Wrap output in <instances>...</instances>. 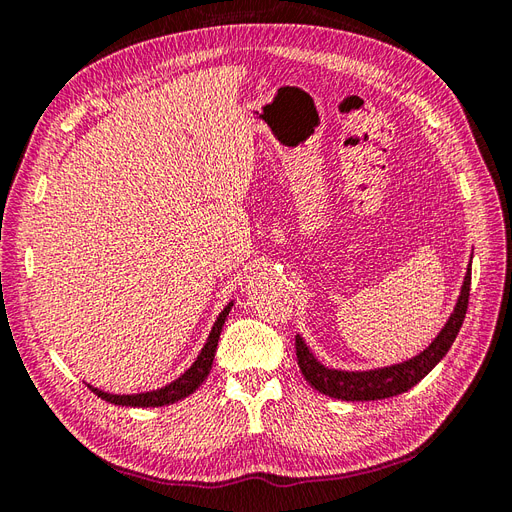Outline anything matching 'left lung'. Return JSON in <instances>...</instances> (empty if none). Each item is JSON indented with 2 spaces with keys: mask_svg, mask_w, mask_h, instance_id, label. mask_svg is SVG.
Listing matches in <instances>:
<instances>
[{
  "mask_svg": "<svg viewBox=\"0 0 512 512\" xmlns=\"http://www.w3.org/2000/svg\"><path fill=\"white\" fill-rule=\"evenodd\" d=\"M470 280H472V269L468 265L466 277H463V284H461V292L453 307V314L448 316L436 339H433L423 352L412 356V359L395 363V365H386V367L363 369V371L333 369L320 363L318 356L312 352V348L305 344V339L297 335V359H299L301 374L322 395L344 399V401H376V399H386V397L406 393L414 384L421 382L429 371L444 359L446 352L451 350L463 324V318H466V312H468Z\"/></svg>",
  "mask_w": 512,
  "mask_h": 512,
  "instance_id": "obj_1",
  "label": "left lung"
}]
</instances>
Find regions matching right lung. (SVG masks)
I'll use <instances>...</instances> for the list:
<instances>
[{"mask_svg":"<svg viewBox=\"0 0 512 512\" xmlns=\"http://www.w3.org/2000/svg\"><path fill=\"white\" fill-rule=\"evenodd\" d=\"M235 305V301H230L215 320V324L211 327V333L207 337V344L203 346V350L198 352L196 361L183 371V374L173 380L170 384L162 386V389H153V391H145V393H130V395H117V393H108L98 389V386L87 384L91 391H94L98 397H102L108 404L115 406H128V408H160V406H168L175 404L179 399H185L188 395H192L200 384H203L209 376L211 365H213V356L215 350H218V342H220V333L224 322L228 318V312Z\"/></svg>","mask_w":512,"mask_h":512,"instance_id":"right-lung-1","label":"right lung"}]
</instances>
